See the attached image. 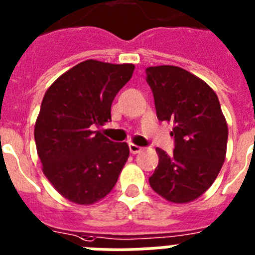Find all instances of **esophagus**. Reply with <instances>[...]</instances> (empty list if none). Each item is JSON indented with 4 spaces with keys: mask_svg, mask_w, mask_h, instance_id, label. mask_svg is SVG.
Returning <instances> with one entry per match:
<instances>
[{
    "mask_svg": "<svg viewBox=\"0 0 255 255\" xmlns=\"http://www.w3.org/2000/svg\"><path fill=\"white\" fill-rule=\"evenodd\" d=\"M129 150H130V152H131V153H138V152H140L142 147L136 146V144H134V143H130Z\"/></svg>",
    "mask_w": 255,
    "mask_h": 255,
    "instance_id": "34e87169",
    "label": "esophagus"
}]
</instances>
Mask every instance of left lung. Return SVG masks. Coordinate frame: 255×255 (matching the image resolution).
<instances>
[{
	"label": "left lung",
	"mask_w": 255,
	"mask_h": 255,
	"mask_svg": "<svg viewBox=\"0 0 255 255\" xmlns=\"http://www.w3.org/2000/svg\"><path fill=\"white\" fill-rule=\"evenodd\" d=\"M156 116L174 124V150L156 148L159 164L148 178L157 194L173 203L201 197L218 177L226 159L228 126L210 86L177 66L147 67Z\"/></svg>",
	"instance_id": "left-lung-1"
}]
</instances>
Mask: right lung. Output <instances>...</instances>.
<instances>
[{"label": "right lung", "instance_id": "add662e5", "mask_svg": "<svg viewBox=\"0 0 255 255\" xmlns=\"http://www.w3.org/2000/svg\"><path fill=\"white\" fill-rule=\"evenodd\" d=\"M132 71L131 64L83 61L44 95L35 125L37 155L45 177L69 201L91 205L111 193L119 180L129 146L95 129L111 121L113 99Z\"/></svg>", "mask_w": 255, "mask_h": 255}]
</instances>
